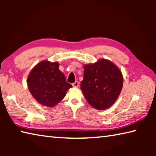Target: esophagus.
I'll return each instance as SVG.
<instances>
[{"label": "esophagus", "instance_id": "esophagus-1", "mask_svg": "<svg viewBox=\"0 0 156 156\" xmlns=\"http://www.w3.org/2000/svg\"><path fill=\"white\" fill-rule=\"evenodd\" d=\"M73 87H78L79 86V82L78 81H76L74 83L72 84Z\"/></svg>", "mask_w": 156, "mask_h": 156}]
</instances>
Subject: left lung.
<instances>
[{
    "mask_svg": "<svg viewBox=\"0 0 156 156\" xmlns=\"http://www.w3.org/2000/svg\"><path fill=\"white\" fill-rule=\"evenodd\" d=\"M83 67L80 88L89 104L98 110L112 107L122 89L123 76L120 69L105 58L84 65Z\"/></svg>",
    "mask_w": 156,
    "mask_h": 156,
    "instance_id": "8db88e82",
    "label": "left lung"
}]
</instances>
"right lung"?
Wrapping results in <instances>:
<instances>
[{
    "label": "right lung",
    "instance_id": "right-lung-1",
    "mask_svg": "<svg viewBox=\"0 0 156 156\" xmlns=\"http://www.w3.org/2000/svg\"><path fill=\"white\" fill-rule=\"evenodd\" d=\"M27 84L36 101L47 107L56 106L72 87L60 71L59 63L49 60H42L31 70Z\"/></svg>",
    "mask_w": 156,
    "mask_h": 156
}]
</instances>
